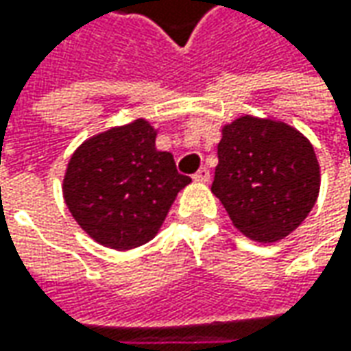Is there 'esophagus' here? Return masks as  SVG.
Listing matches in <instances>:
<instances>
[{
    "label": "esophagus",
    "mask_w": 351,
    "mask_h": 351,
    "mask_svg": "<svg viewBox=\"0 0 351 351\" xmlns=\"http://www.w3.org/2000/svg\"><path fill=\"white\" fill-rule=\"evenodd\" d=\"M209 178H210V173L207 168H201L199 171H197L195 176H193V180H195L197 183H207L209 182Z\"/></svg>",
    "instance_id": "34e87169"
}]
</instances>
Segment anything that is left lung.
Returning <instances> with one entry per match:
<instances>
[{
  "label": "left lung",
  "mask_w": 351,
  "mask_h": 351,
  "mask_svg": "<svg viewBox=\"0 0 351 351\" xmlns=\"http://www.w3.org/2000/svg\"><path fill=\"white\" fill-rule=\"evenodd\" d=\"M213 195L242 234L271 244L313 210L320 166L301 130L269 117L242 115L221 128Z\"/></svg>",
  "instance_id": "1"
}]
</instances>
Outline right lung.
Listing matches in <instances>:
<instances>
[{
	"mask_svg": "<svg viewBox=\"0 0 351 351\" xmlns=\"http://www.w3.org/2000/svg\"><path fill=\"white\" fill-rule=\"evenodd\" d=\"M146 119L111 127L84 141L70 158L62 195L80 228L97 244L132 250L150 242L191 178L173 156L156 148Z\"/></svg>",
	"mask_w": 351,
	"mask_h": 351,
	"instance_id": "right-lung-1",
	"label": "right lung"
}]
</instances>
